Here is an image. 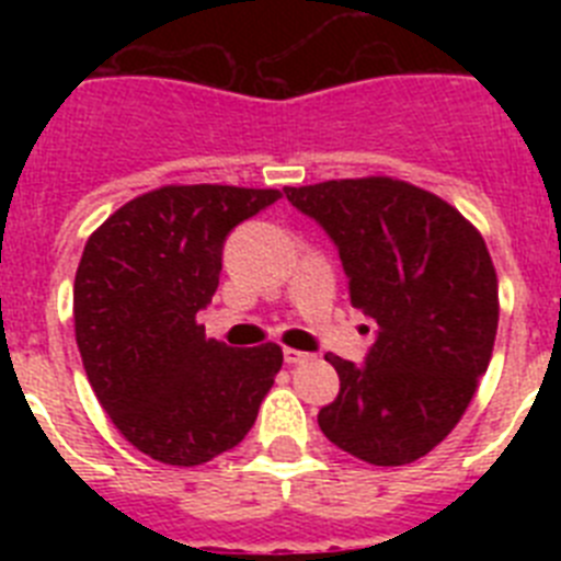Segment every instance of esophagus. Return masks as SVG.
Instances as JSON below:
<instances>
[{
    "label": "esophagus",
    "instance_id": "obj_1",
    "mask_svg": "<svg viewBox=\"0 0 561 561\" xmlns=\"http://www.w3.org/2000/svg\"><path fill=\"white\" fill-rule=\"evenodd\" d=\"M311 354H306V351H295V348H284V359L286 365H300V362L309 359Z\"/></svg>",
    "mask_w": 561,
    "mask_h": 561
}]
</instances>
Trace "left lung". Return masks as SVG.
<instances>
[{
  "instance_id": "obj_1",
  "label": "left lung",
  "mask_w": 561,
  "mask_h": 561,
  "mask_svg": "<svg viewBox=\"0 0 561 561\" xmlns=\"http://www.w3.org/2000/svg\"><path fill=\"white\" fill-rule=\"evenodd\" d=\"M284 193L329 232L351 304L379 325L365 365L325 354L340 393L317 424L374 466L424 458L453 433L492 359L500 304L483 236L435 193L390 176Z\"/></svg>"
}]
</instances>
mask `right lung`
<instances>
[{"label":"right lung","instance_id":"right-lung-1","mask_svg":"<svg viewBox=\"0 0 561 561\" xmlns=\"http://www.w3.org/2000/svg\"><path fill=\"white\" fill-rule=\"evenodd\" d=\"M277 199L280 191L165 185L89 236L72 300L78 351L101 408L148 458L207 463L255 424L284 351L207 340L196 314L219 289L227 236Z\"/></svg>","mask_w":561,"mask_h":561}]
</instances>
